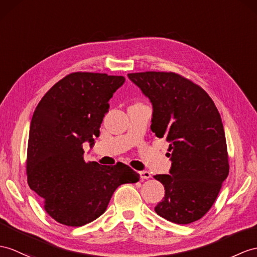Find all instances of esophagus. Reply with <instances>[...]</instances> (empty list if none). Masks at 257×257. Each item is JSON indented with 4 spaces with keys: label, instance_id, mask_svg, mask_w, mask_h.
Returning <instances> with one entry per match:
<instances>
[{
    "label": "esophagus",
    "instance_id": "1",
    "mask_svg": "<svg viewBox=\"0 0 257 257\" xmlns=\"http://www.w3.org/2000/svg\"><path fill=\"white\" fill-rule=\"evenodd\" d=\"M140 176H141L142 179H149L150 177H152V176H150V173L148 171H146V170L141 171L140 172Z\"/></svg>",
    "mask_w": 257,
    "mask_h": 257
}]
</instances>
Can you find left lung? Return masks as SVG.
I'll return each instance as SVG.
<instances>
[{
	"label": "left lung",
	"instance_id": "left-lung-1",
	"mask_svg": "<svg viewBox=\"0 0 257 257\" xmlns=\"http://www.w3.org/2000/svg\"><path fill=\"white\" fill-rule=\"evenodd\" d=\"M127 77L152 102L150 128L169 143L170 174L154 176L165 186V197L155 211L174 223L196 221L215 203L229 173L220 114L207 92L176 73Z\"/></svg>",
	"mask_w": 257,
	"mask_h": 257
}]
</instances>
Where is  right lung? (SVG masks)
Segmentation results:
<instances>
[{"label":"right lung","instance_id":"obj_1","mask_svg":"<svg viewBox=\"0 0 257 257\" xmlns=\"http://www.w3.org/2000/svg\"><path fill=\"white\" fill-rule=\"evenodd\" d=\"M123 76L73 73L58 81L37 105L31 118L27 179L43 198L48 214L70 227L101 216L121 184L135 183L139 173L128 166L86 164L84 143L90 148L109 111V100L124 84Z\"/></svg>","mask_w":257,"mask_h":257}]
</instances>
